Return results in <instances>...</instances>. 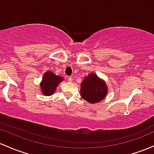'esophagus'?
<instances>
[{"instance_id": "34e87169", "label": "esophagus", "mask_w": 154, "mask_h": 154, "mask_svg": "<svg viewBox=\"0 0 154 154\" xmlns=\"http://www.w3.org/2000/svg\"><path fill=\"white\" fill-rule=\"evenodd\" d=\"M66 78H67V79H68V82H72V79L70 76H67Z\"/></svg>"}]
</instances>
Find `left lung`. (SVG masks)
<instances>
[{"label": "left lung", "mask_w": 154, "mask_h": 154, "mask_svg": "<svg viewBox=\"0 0 154 154\" xmlns=\"http://www.w3.org/2000/svg\"><path fill=\"white\" fill-rule=\"evenodd\" d=\"M108 93V87L103 79L95 73H90L81 84V96L89 103L100 102Z\"/></svg>", "instance_id": "1"}]
</instances>
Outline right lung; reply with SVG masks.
Returning <instances> with one entry per match:
<instances>
[{
    "mask_svg": "<svg viewBox=\"0 0 154 154\" xmlns=\"http://www.w3.org/2000/svg\"><path fill=\"white\" fill-rule=\"evenodd\" d=\"M63 80V77L55 75L51 71L45 72L43 75L42 82L40 84L42 94L46 96H50L54 94L59 84Z\"/></svg>",
    "mask_w": 154,
    "mask_h": 154,
    "instance_id": "1",
    "label": "right lung"
}]
</instances>
